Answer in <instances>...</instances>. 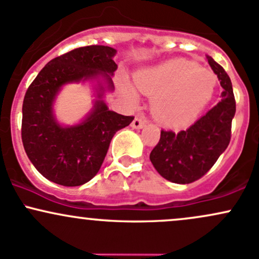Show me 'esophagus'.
Returning <instances> with one entry per match:
<instances>
[{
  "label": "esophagus",
  "mask_w": 259,
  "mask_h": 259,
  "mask_svg": "<svg viewBox=\"0 0 259 259\" xmlns=\"http://www.w3.org/2000/svg\"><path fill=\"white\" fill-rule=\"evenodd\" d=\"M132 126L134 127V129H143V127L145 126V120H143V119H140V118H138V116H136L134 120H133Z\"/></svg>",
  "instance_id": "esophagus-1"
}]
</instances>
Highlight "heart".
<instances>
[{"instance_id": "heart-1", "label": "heart", "mask_w": 259, "mask_h": 259, "mask_svg": "<svg viewBox=\"0 0 259 259\" xmlns=\"http://www.w3.org/2000/svg\"><path fill=\"white\" fill-rule=\"evenodd\" d=\"M135 84L145 95L153 97L152 112L158 120L169 126H183L208 104L217 79L206 67L173 60L138 72ZM121 88L130 101H138L130 84L124 83Z\"/></svg>"}]
</instances>
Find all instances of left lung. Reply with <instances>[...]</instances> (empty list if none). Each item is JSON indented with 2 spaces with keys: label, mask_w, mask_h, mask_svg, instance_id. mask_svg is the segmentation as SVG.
I'll return each mask as SVG.
<instances>
[{
  "label": "left lung",
  "mask_w": 259,
  "mask_h": 259,
  "mask_svg": "<svg viewBox=\"0 0 259 259\" xmlns=\"http://www.w3.org/2000/svg\"><path fill=\"white\" fill-rule=\"evenodd\" d=\"M206 59L224 90L221 101L187 130H161L160 141L150 153L156 171L173 183L188 184L203 177L231 139V123L236 113L231 79L211 56Z\"/></svg>",
  "instance_id": "8db88e82"
}]
</instances>
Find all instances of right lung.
I'll use <instances>...</instances> for the list:
<instances>
[{"instance_id":"obj_1","label":"right lung","mask_w":259,"mask_h":259,"mask_svg":"<svg viewBox=\"0 0 259 259\" xmlns=\"http://www.w3.org/2000/svg\"><path fill=\"white\" fill-rule=\"evenodd\" d=\"M116 50L104 45L77 48L48 62L25 92L22 141L28 158L47 180L65 187L87 183L97 175L112 138L134 116L108 109L103 96L114 90ZM96 80V99L79 124L64 127L53 115V102L67 83Z\"/></svg>"}]
</instances>
